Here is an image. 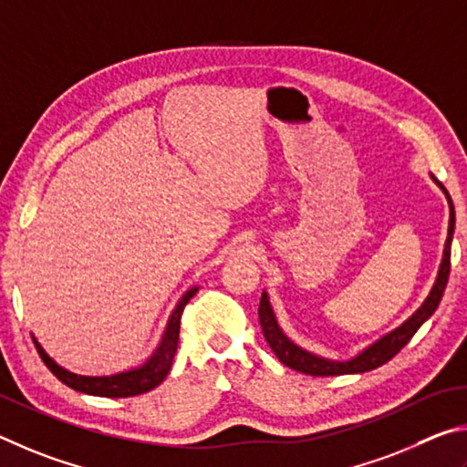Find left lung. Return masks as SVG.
Segmentation results:
<instances>
[{
  "label": "left lung",
  "instance_id": "obj_1",
  "mask_svg": "<svg viewBox=\"0 0 467 467\" xmlns=\"http://www.w3.org/2000/svg\"><path fill=\"white\" fill-rule=\"evenodd\" d=\"M431 178L439 184L441 191L445 192L447 202H449V229H447V242H445V250H443V258H441L439 265V273L435 285H432L431 293L427 299L422 301V306L416 309V312L408 317V320L398 326L396 330L388 332L386 337H381L379 340H375L373 345L363 348L361 353L355 355L348 361H330V358L317 357L309 350L297 347L287 334L281 330L279 322H276V316L273 312L271 301H268L266 291H263V297H260V307H258V320L260 326H263L265 338L268 342V347L273 348V353L283 365L291 367L299 373L306 375H317V378H328V375H347V373H365L371 369H378L379 365L388 363L391 357H396L400 350H402L408 340H410L416 330L429 320V317L435 314V309L441 304V297H443L447 281H449V268H451V242H453V229H455V211H453V202L451 196L445 191V186L439 182V180L431 174Z\"/></svg>",
  "mask_w": 467,
  "mask_h": 467
}]
</instances>
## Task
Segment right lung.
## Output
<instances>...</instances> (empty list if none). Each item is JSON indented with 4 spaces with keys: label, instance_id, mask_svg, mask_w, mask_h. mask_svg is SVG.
I'll list each match as a JSON object with an SVG mask.
<instances>
[{
    "label": "right lung",
    "instance_id": "obj_1",
    "mask_svg": "<svg viewBox=\"0 0 467 467\" xmlns=\"http://www.w3.org/2000/svg\"><path fill=\"white\" fill-rule=\"evenodd\" d=\"M196 291H199V287H191L182 297H180L174 312L170 314V320L166 324V330L161 334L158 348L153 350V355L147 358L143 365L135 367V369L114 373V375H102V378L78 375L63 369L61 365H57L53 358L45 353V348L40 347V342L35 337H32V340H35V347L38 350L40 358H43V363L51 369V373L57 379L63 381L65 386H69L71 389L81 391V394L102 396V398H129V396L145 394V391L158 388L170 373V367H171V361H174V355L178 348L180 316H182L184 306L192 299Z\"/></svg>",
    "mask_w": 467,
    "mask_h": 467
}]
</instances>
